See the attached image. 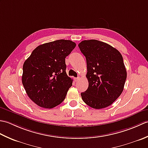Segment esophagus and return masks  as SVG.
Returning a JSON list of instances; mask_svg holds the SVG:
<instances>
[{
	"mask_svg": "<svg viewBox=\"0 0 148 148\" xmlns=\"http://www.w3.org/2000/svg\"><path fill=\"white\" fill-rule=\"evenodd\" d=\"M80 79V77H74V81L75 82H77V81L79 80Z\"/></svg>",
	"mask_w": 148,
	"mask_h": 148,
	"instance_id": "1",
	"label": "esophagus"
}]
</instances>
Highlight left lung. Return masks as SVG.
Instances as JSON below:
<instances>
[{"instance_id": "1", "label": "left lung", "mask_w": 148, "mask_h": 148, "mask_svg": "<svg viewBox=\"0 0 148 148\" xmlns=\"http://www.w3.org/2000/svg\"><path fill=\"white\" fill-rule=\"evenodd\" d=\"M78 46L86 60L88 88L81 93L84 102L96 109L111 105L121 95L127 79L122 55L111 45L91 39Z\"/></svg>"}]
</instances>
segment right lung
<instances>
[{"mask_svg":"<svg viewBox=\"0 0 148 148\" xmlns=\"http://www.w3.org/2000/svg\"><path fill=\"white\" fill-rule=\"evenodd\" d=\"M76 46L64 39L43 44L25 61L22 83L37 106L51 109L64 101L72 85V79L66 73L65 58Z\"/></svg>","mask_w":148,"mask_h":148,"instance_id":"1","label":"right lung"}]
</instances>
